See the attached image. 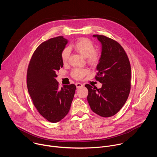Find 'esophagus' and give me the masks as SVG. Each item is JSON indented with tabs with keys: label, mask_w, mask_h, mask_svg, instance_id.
Listing matches in <instances>:
<instances>
[{
	"label": "esophagus",
	"mask_w": 157,
	"mask_h": 157,
	"mask_svg": "<svg viewBox=\"0 0 157 157\" xmlns=\"http://www.w3.org/2000/svg\"><path fill=\"white\" fill-rule=\"evenodd\" d=\"M76 87L78 89V88H80V87H82L84 85L81 83H79V82H76Z\"/></svg>",
	"instance_id": "1"
}]
</instances>
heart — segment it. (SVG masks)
Segmentation results:
<instances>
[{
  "instance_id": "obj_1",
  "label": "heart",
  "mask_w": 157,
  "mask_h": 157,
  "mask_svg": "<svg viewBox=\"0 0 157 157\" xmlns=\"http://www.w3.org/2000/svg\"><path fill=\"white\" fill-rule=\"evenodd\" d=\"M72 48L84 58H86L87 62L91 66H96L100 61L101 56L98 51L95 50L94 44L86 38L78 39L72 45ZM70 56V50L68 48L63 50L61 53L63 63L68 61ZM89 73L87 69L75 68L71 72V76L76 79H81Z\"/></svg>"
}]
</instances>
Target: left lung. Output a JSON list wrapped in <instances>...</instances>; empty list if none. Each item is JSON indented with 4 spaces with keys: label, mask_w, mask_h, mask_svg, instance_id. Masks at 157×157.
Segmentation results:
<instances>
[{
    "label": "left lung",
    "mask_w": 157,
    "mask_h": 157,
    "mask_svg": "<svg viewBox=\"0 0 157 157\" xmlns=\"http://www.w3.org/2000/svg\"><path fill=\"white\" fill-rule=\"evenodd\" d=\"M93 36L102 44L95 79L102 86L98 89L86 84L87 99L94 113L109 117L117 114L127 100L131 87V67L124 49L117 41L104 35Z\"/></svg>",
    "instance_id": "8db88e82"
}]
</instances>
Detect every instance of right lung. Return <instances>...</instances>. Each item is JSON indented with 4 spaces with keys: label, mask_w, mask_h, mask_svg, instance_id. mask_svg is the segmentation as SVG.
Returning a JSON list of instances; mask_svg holds the SVG:
<instances>
[{
    "label": "right lung",
    "mask_w": 157,
    "mask_h": 157,
    "mask_svg": "<svg viewBox=\"0 0 157 157\" xmlns=\"http://www.w3.org/2000/svg\"><path fill=\"white\" fill-rule=\"evenodd\" d=\"M67 43L63 36H57L41 43L27 70V84L33 103L40 115L53 123L68 114L76 89L73 84L59 89L56 79L63 66L61 53Z\"/></svg>",
    "instance_id": "add662e5"
}]
</instances>
